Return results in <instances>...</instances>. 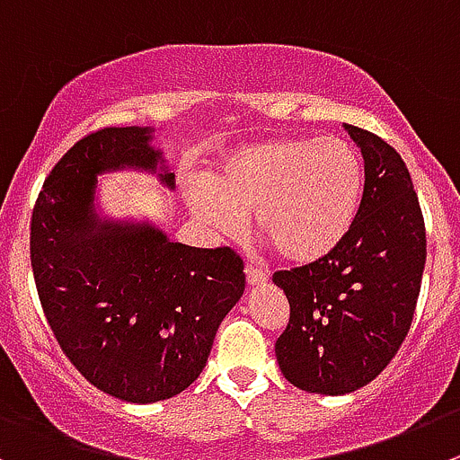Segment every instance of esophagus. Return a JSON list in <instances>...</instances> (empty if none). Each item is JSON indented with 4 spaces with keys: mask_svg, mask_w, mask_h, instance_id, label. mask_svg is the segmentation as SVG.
Here are the masks:
<instances>
[{
    "mask_svg": "<svg viewBox=\"0 0 460 460\" xmlns=\"http://www.w3.org/2000/svg\"><path fill=\"white\" fill-rule=\"evenodd\" d=\"M246 282L251 284V287H260V284L266 282V270L257 269V266L252 264H246Z\"/></svg>",
    "mask_w": 460,
    "mask_h": 460,
    "instance_id": "34e87169",
    "label": "esophagus"
}]
</instances>
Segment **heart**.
<instances>
[{
    "label": "heart",
    "instance_id": "heart-1",
    "mask_svg": "<svg viewBox=\"0 0 460 460\" xmlns=\"http://www.w3.org/2000/svg\"><path fill=\"white\" fill-rule=\"evenodd\" d=\"M364 164L339 135L248 144L214 164L208 187L190 190L196 217L221 234L252 230L288 264H314L345 239L357 217Z\"/></svg>",
    "mask_w": 460,
    "mask_h": 460
}]
</instances>
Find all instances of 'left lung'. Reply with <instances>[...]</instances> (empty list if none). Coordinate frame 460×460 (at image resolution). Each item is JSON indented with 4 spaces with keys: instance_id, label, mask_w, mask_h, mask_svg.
I'll list each match as a JSON object with an SVG mask.
<instances>
[{
    "instance_id": "obj_1",
    "label": "left lung",
    "mask_w": 460,
    "mask_h": 460,
    "mask_svg": "<svg viewBox=\"0 0 460 460\" xmlns=\"http://www.w3.org/2000/svg\"><path fill=\"white\" fill-rule=\"evenodd\" d=\"M364 155V194L343 242L327 257L273 282L291 307L275 341L293 386L345 395L373 382L409 334L420 296L427 237L418 194L400 153L345 124Z\"/></svg>"
}]
</instances>
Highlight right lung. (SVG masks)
<instances>
[{"label": "right lung", "instance_id": "1", "mask_svg": "<svg viewBox=\"0 0 460 460\" xmlns=\"http://www.w3.org/2000/svg\"><path fill=\"white\" fill-rule=\"evenodd\" d=\"M153 128H102L51 169L31 217V266L47 323L78 373L124 402L169 400L196 382L246 275L233 248L169 242L153 223L94 208L96 176L121 169L176 185Z\"/></svg>", "mask_w": 460, "mask_h": 460}]
</instances>
